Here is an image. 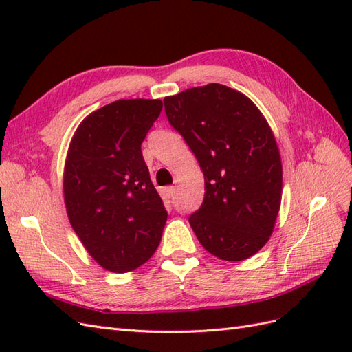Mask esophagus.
I'll use <instances>...</instances> for the list:
<instances>
[{
    "label": "esophagus",
    "instance_id": "34e87169",
    "mask_svg": "<svg viewBox=\"0 0 352 352\" xmlns=\"http://www.w3.org/2000/svg\"><path fill=\"white\" fill-rule=\"evenodd\" d=\"M163 195L166 198H174L175 195V186H168V188L163 189Z\"/></svg>",
    "mask_w": 352,
    "mask_h": 352
}]
</instances>
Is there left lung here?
Instances as JSON below:
<instances>
[{
  "label": "left lung",
  "mask_w": 352,
  "mask_h": 352,
  "mask_svg": "<svg viewBox=\"0 0 352 352\" xmlns=\"http://www.w3.org/2000/svg\"><path fill=\"white\" fill-rule=\"evenodd\" d=\"M163 102L204 174L203 206L189 218L193 233L214 257L250 258L271 237L281 206V155L271 126L248 96L219 83Z\"/></svg>",
  "instance_id": "1"
}]
</instances>
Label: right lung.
Returning a JSON list of instances; mask_svg holds the SVG:
<instances>
[{
	"label": "right lung",
	"mask_w": 352,
	"mask_h": 352,
	"mask_svg": "<svg viewBox=\"0 0 352 352\" xmlns=\"http://www.w3.org/2000/svg\"><path fill=\"white\" fill-rule=\"evenodd\" d=\"M160 100H118L87 115L74 133L63 170L71 226L101 267L124 274L151 258L168 212L140 145Z\"/></svg>",
	"instance_id": "obj_1"
}]
</instances>
